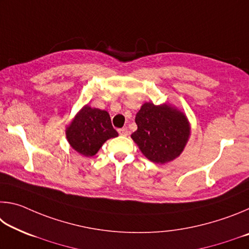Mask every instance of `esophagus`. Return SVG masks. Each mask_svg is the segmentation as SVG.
Listing matches in <instances>:
<instances>
[{
    "label": "esophagus",
    "mask_w": 249,
    "mask_h": 249,
    "mask_svg": "<svg viewBox=\"0 0 249 249\" xmlns=\"http://www.w3.org/2000/svg\"><path fill=\"white\" fill-rule=\"evenodd\" d=\"M117 132H119V134L121 135V136H127V135L129 134V132L127 130V128H125V127L117 129Z\"/></svg>",
    "instance_id": "34e87169"
}]
</instances>
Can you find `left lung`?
I'll return each instance as SVG.
<instances>
[{
    "instance_id": "1",
    "label": "left lung",
    "mask_w": 249,
    "mask_h": 249,
    "mask_svg": "<svg viewBox=\"0 0 249 249\" xmlns=\"http://www.w3.org/2000/svg\"><path fill=\"white\" fill-rule=\"evenodd\" d=\"M133 141L150 161L165 163L182 153L190 128L183 113L168 105L145 103L135 117Z\"/></svg>"
}]
</instances>
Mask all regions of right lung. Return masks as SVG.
Here are the masks:
<instances>
[{"mask_svg":"<svg viewBox=\"0 0 249 249\" xmlns=\"http://www.w3.org/2000/svg\"><path fill=\"white\" fill-rule=\"evenodd\" d=\"M117 135L108 113L88 105L78 113L67 129V138L71 147L87 157L95 155L108 138Z\"/></svg>","mask_w":249,"mask_h":249,"instance_id":"right-lung-1","label":"right lung"}]
</instances>
